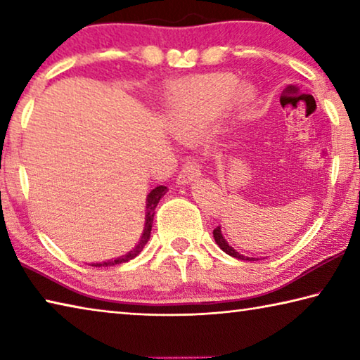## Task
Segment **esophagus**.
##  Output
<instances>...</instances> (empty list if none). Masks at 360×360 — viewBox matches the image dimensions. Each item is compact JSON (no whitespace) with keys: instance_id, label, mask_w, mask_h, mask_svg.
Returning a JSON list of instances; mask_svg holds the SVG:
<instances>
[{"instance_id":"1","label":"esophagus","mask_w":360,"mask_h":360,"mask_svg":"<svg viewBox=\"0 0 360 360\" xmlns=\"http://www.w3.org/2000/svg\"><path fill=\"white\" fill-rule=\"evenodd\" d=\"M200 168L197 165V162L195 160H188L186 162V165L181 168V172L178 174V179H176V182H178V186H186L188 184V182L195 181L197 178H200Z\"/></svg>"}]
</instances>
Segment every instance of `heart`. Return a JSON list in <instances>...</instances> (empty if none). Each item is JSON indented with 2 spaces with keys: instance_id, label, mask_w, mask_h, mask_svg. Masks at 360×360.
I'll return each instance as SVG.
<instances>
[{
  "instance_id": "b5f03b06",
  "label": "heart",
  "mask_w": 360,
  "mask_h": 360,
  "mask_svg": "<svg viewBox=\"0 0 360 360\" xmlns=\"http://www.w3.org/2000/svg\"><path fill=\"white\" fill-rule=\"evenodd\" d=\"M238 81L231 75H208L186 79L176 85L169 101V127L182 141L202 135L208 122L229 105ZM251 96L248 87L236 92V100L246 101Z\"/></svg>"
}]
</instances>
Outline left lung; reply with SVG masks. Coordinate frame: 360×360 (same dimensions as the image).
<instances>
[{
    "mask_svg": "<svg viewBox=\"0 0 360 360\" xmlns=\"http://www.w3.org/2000/svg\"><path fill=\"white\" fill-rule=\"evenodd\" d=\"M212 236H214V241H216V245H217L219 248H221L225 254L231 255V257H235V259H240V260H260L259 257H248V255H243V254H240V252H236L235 249L229 245V241L224 238V235H222V230H221V227L214 229V231H212Z\"/></svg>",
    "mask_w": 360,
    "mask_h": 360,
    "instance_id": "left-lung-1",
    "label": "left lung"
}]
</instances>
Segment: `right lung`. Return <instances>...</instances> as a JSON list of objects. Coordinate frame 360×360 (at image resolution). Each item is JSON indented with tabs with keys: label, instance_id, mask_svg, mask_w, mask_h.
<instances>
[{
	"label": "right lung",
	"instance_id": "right-lung-1",
	"mask_svg": "<svg viewBox=\"0 0 360 360\" xmlns=\"http://www.w3.org/2000/svg\"><path fill=\"white\" fill-rule=\"evenodd\" d=\"M168 188L165 186H157L155 188L148 193L146 197V217H144V229L141 233V240L138 241V245L131 249V251L127 252L125 255H120L117 259H111V260H105V262H96V264H90L92 266H112L117 264H124V262H129L131 259H135L136 255L143 251V248L148 245V241L150 238V230H152V221H154V214H155V208L158 202L163 195L167 193Z\"/></svg>",
	"mask_w": 360,
	"mask_h": 360
}]
</instances>
